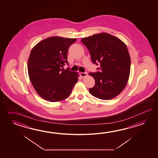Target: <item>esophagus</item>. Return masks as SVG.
Returning <instances> with one entry per match:
<instances>
[{
    "label": "esophagus",
    "instance_id": "34e87169",
    "mask_svg": "<svg viewBox=\"0 0 158 158\" xmlns=\"http://www.w3.org/2000/svg\"><path fill=\"white\" fill-rule=\"evenodd\" d=\"M80 76L82 77H86L87 75V73L86 72H81Z\"/></svg>",
    "mask_w": 158,
    "mask_h": 158
}]
</instances>
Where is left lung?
I'll use <instances>...</instances> for the list:
<instances>
[{"mask_svg": "<svg viewBox=\"0 0 158 158\" xmlns=\"http://www.w3.org/2000/svg\"><path fill=\"white\" fill-rule=\"evenodd\" d=\"M82 43L90 54L91 61L98 65V71L90 72L95 80L89 89L93 96L110 100L118 96L126 86L131 70V58L125 44L106 33L84 38Z\"/></svg>", "mask_w": 158, "mask_h": 158, "instance_id": "left-lung-1", "label": "left lung"}]
</instances>
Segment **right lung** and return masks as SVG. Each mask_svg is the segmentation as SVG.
<instances>
[{"label": "right lung", "instance_id": "add662e5", "mask_svg": "<svg viewBox=\"0 0 158 158\" xmlns=\"http://www.w3.org/2000/svg\"><path fill=\"white\" fill-rule=\"evenodd\" d=\"M76 38L53 37L37 44L31 50L27 62L30 81L38 95L46 101H63L71 94L77 82V73L61 68L68 64L69 47Z\"/></svg>", "mask_w": 158, "mask_h": 158}]
</instances>
